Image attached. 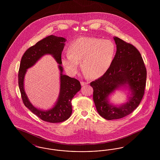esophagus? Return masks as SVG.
<instances>
[{"label": "esophagus", "mask_w": 160, "mask_h": 160, "mask_svg": "<svg viewBox=\"0 0 160 160\" xmlns=\"http://www.w3.org/2000/svg\"><path fill=\"white\" fill-rule=\"evenodd\" d=\"M89 83L88 82H81V85L82 86H84V85H86V84H88Z\"/></svg>", "instance_id": "1"}]
</instances>
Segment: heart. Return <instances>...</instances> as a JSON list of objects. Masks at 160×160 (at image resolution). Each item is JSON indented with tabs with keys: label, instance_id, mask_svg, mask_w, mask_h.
Returning <instances> with one entry per match:
<instances>
[{
	"label": "heart",
	"instance_id": "1",
	"mask_svg": "<svg viewBox=\"0 0 160 160\" xmlns=\"http://www.w3.org/2000/svg\"><path fill=\"white\" fill-rule=\"evenodd\" d=\"M68 54L62 56V64L71 75L76 74L80 62L85 76L98 78L104 75L114 59L115 47L110 40L82 37L71 42L68 47Z\"/></svg>",
	"mask_w": 160,
	"mask_h": 160
}]
</instances>
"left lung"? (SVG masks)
I'll use <instances>...</instances> for the list:
<instances>
[{"instance_id":"left-lung-1","label":"left lung","mask_w":160,"mask_h":160,"mask_svg":"<svg viewBox=\"0 0 160 160\" xmlns=\"http://www.w3.org/2000/svg\"><path fill=\"white\" fill-rule=\"evenodd\" d=\"M113 39L116 52L110 68L104 75L91 83L98 113L110 121L122 118L138 106L144 95L146 81V69L138 50L120 38ZM122 88L129 91L128 101L119 106L111 103L109 97Z\"/></svg>"}]
</instances>
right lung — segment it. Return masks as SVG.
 Returning <instances> with one entry per match:
<instances>
[{"label": "right lung", "mask_w": 160, "mask_h": 160, "mask_svg": "<svg viewBox=\"0 0 160 160\" xmlns=\"http://www.w3.org/2000/svg\"><path fill=\"white\" fill-rule=\"evenodd\" d=\"M67 39L50 35L28 48L24 53L18 71V86L24 106L41 119L50 123H58L67 120L72 114L71 100L81 89L80 82L74 78L63 74L61 55ZM46 54L52 55L59 64L60 71V90L55 105L47 111L37 108L30 102L23 88L24 77L27 70L32 66Z\"/></svg>", "instance_id": "add662e5"}]
</instances>
